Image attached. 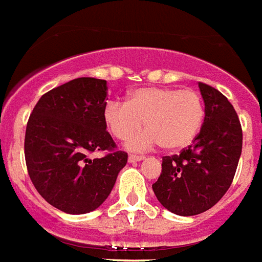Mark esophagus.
Returning <instances> with one entry per match:
<instances>
[{
  "mask_svg": "<svg viewBox=\"0 0 262 262\" xmlns=\"http://www.w3.org/2000/svg\"><path fill=\"white\" fill-rule=\"evenodd\" d=\"M127 160H129V162H130V164H135V162H139V161L144 160V157L143 156H129V158H127Z\"/></svg>",
  "mask_w": 262,
  "mask_h": 262,
  "instance_id": "1",
  "label": "esophagus"
}]
</instances>
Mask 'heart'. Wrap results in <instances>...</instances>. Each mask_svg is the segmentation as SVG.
Listing matches in <instances>:
<instances>
[{"label":"heart","mask_w":262,"mask_h":262,"mask_svg":"<svg viewBox=\"0 0 262 262\" xmlns=\"http://www.w3.org/2000/svg\"><path fill=\"white\" fill-rule=\"evenodd\" d=\"M105 126L129 150L141 151L160 144L165 150H180L194 140L205 118L204 101L191 89L140 87L129 93L126 102H106L102 111Z\"/></svg>","instance_id":"b5f03b06"}]
</instances>
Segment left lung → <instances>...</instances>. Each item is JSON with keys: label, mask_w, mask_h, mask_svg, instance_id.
<instances>
[{"label": "left lung", "mask_w": 262, "mask_h": 262, "mask_svg": "<svg viewBox=\"0 0 262 262\" xmlns=\"http://www.w3.org/2000/svg\"><path fill=\"white\" fill-rule=\"evenodd\" d=\"M205 118L193 146L179 156L164 157L162 172L152 185L166 210L191 216L214 207L232 185L243 144L242 126L228 98L199 83Z\"/></svg>", "instance_id": "1"}]
</instances>
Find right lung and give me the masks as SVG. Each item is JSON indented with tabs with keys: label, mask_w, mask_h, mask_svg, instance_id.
Segmentation results:
<instances>
[{
	"label": "right lung",
	"mask_w": 262,
	"mask_h": 262,
	"mask_svg": "<svg viewBox=\"0 0 262 262\" xmlns=\"http://www.w3.org/2000/svg\"><path fill=\"white\" fill-rule=\"evenodd\" d=\"M106 80L79 77L52 89L29 118L25 158L29 176L44 200L67 214L97 210L114 189L127 162L106 132L102 111ZM94 150H110L102 159Z\"/></svg>",
	"instance_id": "add662e5"
}]
</instances>
